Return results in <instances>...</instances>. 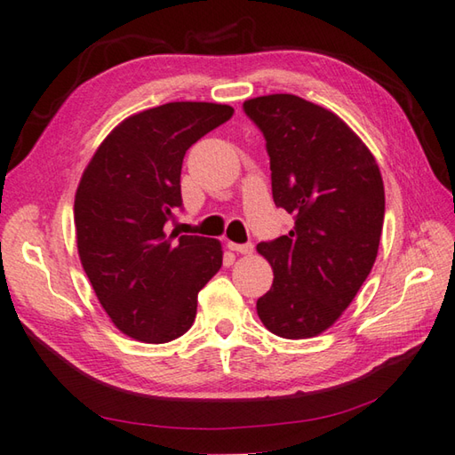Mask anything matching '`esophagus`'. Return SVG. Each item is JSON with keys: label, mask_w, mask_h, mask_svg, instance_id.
<instances>
[{"label": "esophagus", "mask_w": 455, "mask_h": 455, "mask_svg": "<svg viewBox=\"0 0 455 455\" xmlns=\"http://www.w3.org/2000/svg\"><path fill=\"white\" fill-rule=\"evenodd\" d=\"M228 248L235 252L240 254H251L254 251V244L252 243H244V244H236V243H228Z\"/></svg>", "instance_id": "1"}]
</instances>
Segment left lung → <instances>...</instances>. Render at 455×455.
I'll list each match as a JSON object with an SVG mask.
<instances>
[{
    "instance_id": "1",
    "label": "left lung",
    "mask_w": 455,
    "mask_h": 455,
    "mask_svg": "<svg viewBox=\"0 0 455 455\" xmlns=\"http://www.w3.org/2000/svg\"><path fill=\"white\" fill-rule=\"evenodd\" d=\"M243 110L266 140L275 207L296 220L288 235L256 246L274 270L258 317L283 339H307L339 319L377 260L382 177L357 133L322 106L270 94Z\"/></svg>"
}]
</instances>
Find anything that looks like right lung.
<instances>
[{
  "mask_svg": "<svg viewBox=\"0 0 455 455\" xmlns=\"http://www.w3.org/2000/svg\"><path fill=\"white\" fill-rule=\"evenodd\" d=\"M233 114L211 102H169L133 114L84 169L75 197L80 262L106 314L133 339L181 337L197 315V293L222 266L219 240H173L164 227L183 209L187 149Z\"/></svg>",
  "mask_w": 455,
  "mask_h": 455,
  "instance_id": "right-lung-1",
  "label": "right lung"
}]
</instances>
